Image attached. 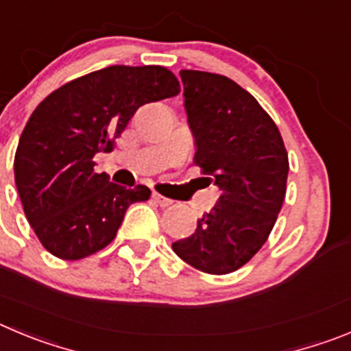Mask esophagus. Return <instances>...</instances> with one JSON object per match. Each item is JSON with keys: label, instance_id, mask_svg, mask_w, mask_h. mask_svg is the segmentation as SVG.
<instances>
[{"label": "esophagus", "instance_id": "34e87169", "mask_svg": "<svg viewBox=\"0 0 351 351\" xmlns=\"http://www.w3.org/2000/svg\"><path fill=\"white\" fill-rule=\"evenodd\" d=\"M153 198H154V202L160 205V207H169V205H172V200L162 197V195H158V193H153Z\"/></svg>", "mask_w": 351, "mask_h": 351}]
</instances>
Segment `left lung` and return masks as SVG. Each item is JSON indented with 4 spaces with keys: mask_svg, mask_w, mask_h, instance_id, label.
I'll list each match as a JSON object with an SVG mask.
<instances>
[{
    "mask_svg": "<svg viewBox=\"0 0 351 351\" xmlns=\"http://www.w3.org/2000/svg\"><path fill=\"white\" fill-rule=\"evenodd\" d=\"M179 75L195 163L221 197L172 249L193 268L224 275L250 261L273 230L285 198L287 151L275 121L233 80L191 69Z\"/></svg>",
    "mask_w": 351,
    "mask_h": 351,
    "instance_id": "left-lung-1",
    "label": "left lung"
}]
</instances>
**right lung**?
I'll list each match as a JSON object with an SVG mask.
<instances>
[{"mask_svg":"<svg viewBox=\"0 0 351 351\" xmlns=\"http://www.w3.org/2000/svg\"><path fill=\"white\" fill-rule=\"evenodd\" d=\"M181 92L162 66H109L51 92L31 114L15 151V184L25 217L45 249L76 261L117 237L127 208L149 198L94 172L141 106Z\"/></svg>","mask_w":351,"mask_h":351,"instance_id":"obj_1","label":"right lung"}]
</instances>
